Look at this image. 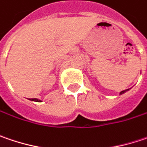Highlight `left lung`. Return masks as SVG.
<instances>
[{"instance_id":"1","label":"left lung","mask_w":147,"mask_h":147,"mask_svg":"<svg viewBox=\"0 0 147 147\" xmlns=\"http://www.w3.org/2000/svg\"><path fill=\"white\" fill-rule=\"evenodd\" d=\"M126 91H127V90H123V91H121V94H124V93H125Z\"/></svg>"}]
</instances>
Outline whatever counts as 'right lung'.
Masks as SVG:
<instances>
[{
	"instance_id": "add662e5",
	"label": "right lung",
	"mask_w": 147,
	"mask_h": 147,
	"mask_svg": "<svg viewBox=\"0 0 147 147\" xmlns=\"http://www.w3.org/2000/svg\"><path fill=\"white\" fill-rule=\"evenodd\" d=\"M30 100H32V101H36V102H41L40 100H38L37 99H31Z\"/></svg>"
}]
</instances>
